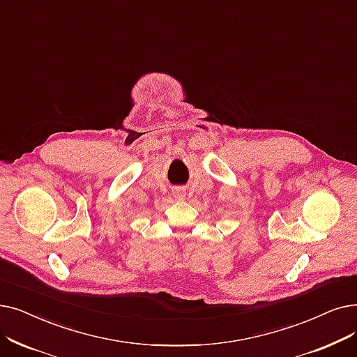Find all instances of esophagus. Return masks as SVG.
<instances>
[{"mask_svg":"<svg viewBox=\"0 0 357 357\" xmlns=\"http://www.w3.org/2000/svg\"><path fill=\"white\" fill-rule=\"evenodd\" d=\"M176 197L178 198H183V192H176Z\"/></svg>","mask_w":357,"mask_h":357,"instance_id":"obj_1","label":"esophagus"}]
</instances>
